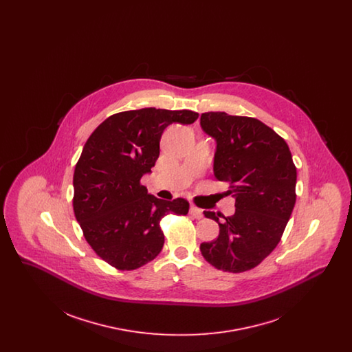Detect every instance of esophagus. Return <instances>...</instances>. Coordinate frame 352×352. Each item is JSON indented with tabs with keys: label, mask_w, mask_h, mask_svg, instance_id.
<instances>
[{
	"label": "esophagus",
	"mask_w": 352,
	"mask_h": 352,
	"mask_svg": "<svg viewBox=\"0 0 352 352\" xmlns=\"http://www.w3.org/2000/svg\"><path fill=\"white\" fill-rule=\"evenodd\" d=\"M190 215H191L192 218L201 219L203 218V211H201V208L195 207V206H191V208H190Z\"/></svg>",
	"instance_id": "34e87169"
}]
</instances>
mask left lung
I'll return each mask as SVG.
<instances>
[{"instance_id":"obj_1","label":"left lung","mask_w":352,"mask_h":352,"mask_svg":"<svg viewBox=\"0 0 352 352\" xmlns=\"http://www.w3.org/2000/svg\"><path fill=\"white\" fill-rule=\"evenodd\" d=\"M201 129L217 140L214 174L230 184L232 217L204 211L219 224V236L201 243L204 260L212 267L241 273L257 267L280 243L296 204L297 168L281 135L260 120L206 112Z\"/></svg>"}]
</instances>
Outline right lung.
I'll use <instances>...</instances> for the list:
<instances>
[{"instance_id":"obj_1","label":"right lung","mask_w":352,"mask_h":352,"mask_svg":"<svg viewBox=\"0 0 352 352\" xmlns=\"http://www.w3.org/2000/svg\"><path fill=\"white\" fill-rule=\"evenodd\" d=\"M194 111L142 108L115 113L89 135L74 171V212L91 248L118 270H134L162 251L161 219L186 215L184 198L162 201L141 184L173 122L192 124Z\"/></svg>"}]
</instances>
